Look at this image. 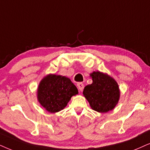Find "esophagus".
Wrapping results in <instances>:
<instances>
[{"instance_id": "obj_1", "label": "esophagus", "mask_w": 150, "mask_h": 150, "mask_svg": "<svg viewBox=\"0 0 150 150\" xmlns=\"http://www.w3.org/2000/svg\"><path fill=\"white\" fill-rule=\"evenodd\" d=\"M77 87H78V89L80 91H82L83 89H84V86L82 83H78V84H77Z\"/></svg>"}]
</instances>
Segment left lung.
I'll list each match as a JSON object with an SVG mask.
<instances>
[{"label": "left lung", "mask_w": 150, "mask_h": 150, "mask_svg": "<svg viewBox=\"0 0 150 150\" xmlns=\"http://www.w3.org/2000/svg\"><path fill=\"white\" fill-rule=\"evenodd\" d=\"M93 83L84 87L83 94L91 107L100 113L108 112L117 105L120 91L112 77L99 71L91 74Z\"/></svg>", "instance_id": "8db88e82"}]
</instances>
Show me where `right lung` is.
Returning <instances> with one entry per match:
<instances>
[{
    "label": "right lung",
    "instance_id": "add662e5",
    "mask_svg": "<svg viewBox=\"0 0 150 150\" xmlns=\"http://www.w3.org/2000/svg\"><path fill=\"white\" fill-rule=\"evenodd\" d=\"M78 93L76 86L64 76L50 75L39 85L37 98L47 111L55 113L66 107L73 96Z\"/></svg>",
    "mask_w": 150,
    "mask_h": 150
}]
</instances>
